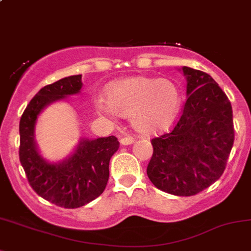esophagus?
<instances>
[{
	"label": "esophagus",
	"mask_w": 251,
	"mask_h": 251,
	"mask_svg": "<svg viewBox=\"0 0 251 251\" xmlns=\"http://www.w3.org/2000/svg\"><path fill=\"white\" fill-rule=\"evenodd\" d=\"M134 141H135V139H134L133 136H130V135H128V136H125V138H122V139H121V144H122V145H125V146H126V145H130V144H133Z\"/></svg>",
	"instance_id": "1"
}]
</instances>
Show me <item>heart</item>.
<instances>
[{"label":"heart","instance_id":"heart-1","mask_svg":"<svg viewBox=\"0 0 251 251\" xmlns=\"http://www.w3.org/2000/svg\"><path fill=\"white\" fill-rule=\"evenodd\" d=\"M181 107V92L172 79L134 76L113 82L107 88V100L95 101L98 112L130 118L143 135H157L168 130Z\"/></svg>","mask_w":251,"mask_h":251}]
</instances>
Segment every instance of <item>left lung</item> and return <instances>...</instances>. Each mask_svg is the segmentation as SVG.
I'll return each mask as SVG.
<instances>
[{
	"mask_svg": "<svg viewBox=\"0 0 251 251\" xmlns=\"http://www.w3.org/2000/svg\"><path fill=\"white\" fill-rule=\"evenodd\" d=\"M181 70L187 99L173 130L152 139L147 176L161 191L187 197L220 179L234 129L231 102L213 77L187 66Z\"/></svg>",
	"mask_w": 251,
	"mask_h": 251,
	"instance_id": "8db88e82",
	"label": "left lung"
}]
</instances>
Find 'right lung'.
<instances>
[{"label":"right lung","mask_w":251,"mask_h":251,"mask_svg":"<svg viewBox=\"0 0 251 251\" xmlns=\"http://www.w3.org/2000/svg\"><path fill=\"white\" fill-rule=\"evenodd\" d=\"M82 75L61 78L43 87L29 102L19 123V159L31 187L38 196L61 208L83 206L104 192L108 164L120 147L116 136L81 139L68 158L48 162L35 140L40 113L53 102L81 92Z\"/></svg>","instance_id":"right-lung-1"}]
</instances>
